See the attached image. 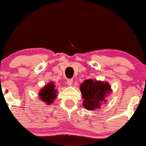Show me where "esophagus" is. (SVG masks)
<instances>
[{"mask_svg": "<svg viewBox=\"0 0 146 146\" xmlns=\"http://www.w3.org/2000/svg\"><path fill=\"white\" fill-rule=\"evenodd\" d=\"M72 81H73L72 79H68L67 80V83H68V85H72Z\"/></svg>", "mask_w": 146, "mask_h": 146, "instance_id": "34e87169", "label": "esophagus"}]
</instances>
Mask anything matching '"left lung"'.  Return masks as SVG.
<instances>
[{"instance_id": "left-lung-1", "label": "left lung", "mask_w": 146, "mask_h": 146, "mask_svg": "<svg viewBox=\"0 0 146 146\" xmlns=\"http://www.w3.org/2000/svg\"><path fill=\"white\" fill-rule=\"evenodd\" d=\"M111 87L105 82L88 79L80 85L84 101L83 105L87 110H96L107 102L106 96L111 92Z\"/></svg>"}]
</instances>
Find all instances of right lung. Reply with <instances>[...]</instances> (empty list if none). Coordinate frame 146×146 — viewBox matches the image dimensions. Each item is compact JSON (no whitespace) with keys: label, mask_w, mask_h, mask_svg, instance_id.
I'll list each match as a JSON object with an SVG mask.
<instances>
[{"label":"right lung","mask_w":146,"mask_h":146,"mask_svg":"<svg viewBox=\"0 0 146 146\" xmlns=\"http://www.w3.org/2000/svg\"><path fill=\"white\" fill-rule=\"evenodd\" d=\"M54 85L52 83H50L42 89L39 93V98L43 102H45L47 104L52 103L54 99L56 98V90H54Z\"/></svg>","instance_id":"right-lung-1"}]
</instances>
